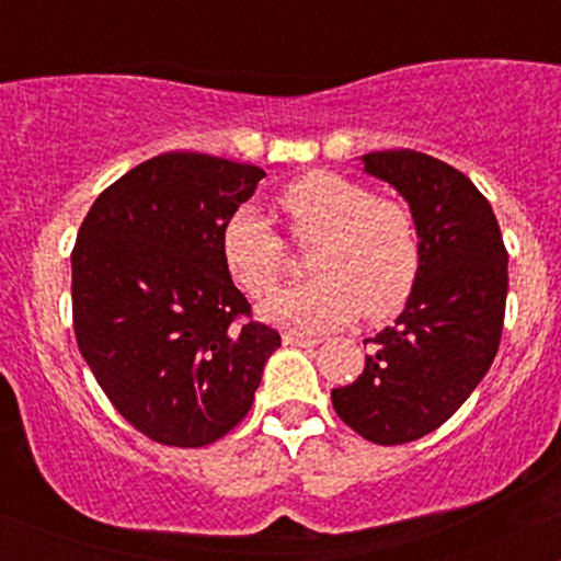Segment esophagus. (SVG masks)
<instances>
[{
	"mask_svg": "<svg viewBox=\"0 0 561 561\" xmlns=\"http://www.w3.org/2000/svg\"><path fill=\"white\" fill-rule=\"evenodd\" d=\"M282 343H285V345H298V347H313V345H319L321 340H317V337H302V334H295V332H285V334H282Z\"/></svg>",
	"mask_w": 561,
	"mask_h": 561,
	"instance_id": "esophagus-1",
	"label": "esophagus"
}]
</instances>
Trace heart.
<instances>
[{"instance_id":"obj_1","label":"heart","mask_w":561,"mask_h":561,"mask_svg":"<svg viewBox=\"0 0 561 561\" xmlns=\"http://www.w3.org/2000/svg\"><path fill=\"white\" fill-rule=\"evenodd\" d=\"M279 203L295 240H313L308 272L317 276L268 302V319L295 332H324L358 313L382 321L401 311L422 266L420 231L403 203L327 171L289 182ZM221 255L253 298L272 295L287 266L285 242L253 205H237L224 221Z\"/></svg>"}]
</instances>
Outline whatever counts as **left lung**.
<instances>
[{"instance_id":"left-lung-1","label":"left lung","mask_w":561,"mask_h":561,"mask_svg":"<svg viewBox=\"0 0 561 561\" xmlns=\"http://www.w3.org/2000/svg\"><path fill=\"white\" fill-rule=\"evenodd\" d=\"M364 171L396 186L420 231L422 266L396 327L371 343L356 382L332 390L347 427L401 446L456 414L501 343L508 253L491 203L461 171L416 150L364 156Z\"/></svg>"}]
</instances>
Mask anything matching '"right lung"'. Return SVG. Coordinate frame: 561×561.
<instances>
[{
    "mask_svg": "<svg viewBox=\"0 0 561 561\" xmlns=\"http://www.w3.org/2000/svg\"><path fill=\"white\" fill-rule=\"evenodd\" d=\"M263 176L163 152L107 186L76 237V343L115 411L160 446L199 448L234 430L282 345L221 255L224 221Z\"/></svg>",
    "mask_w": 561,
    "mask_h": 561,
    "instance_id": "obj_1",
    "label": "right lung"
}]
</instances>
